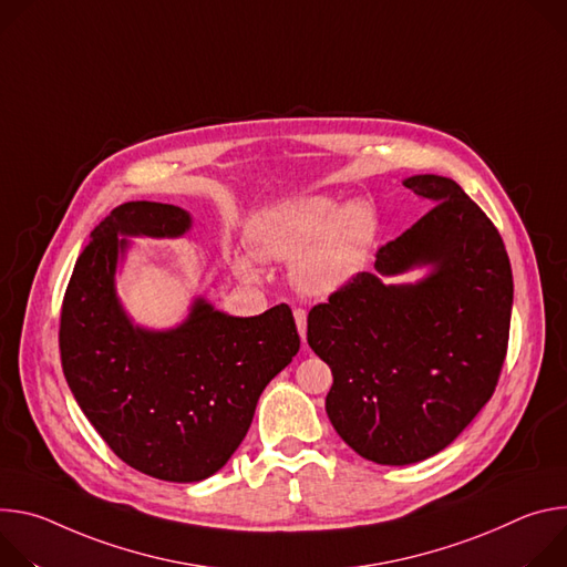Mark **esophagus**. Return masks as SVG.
<instances>
[{
    "label": "esophagus",
    "instance_id": "obj_1",
    "mask_svg": "<svg viewBox=\"0 0 567 567\" xmlns=\"http://www.w3.org/2000/svg\"><path fill=\"white\" fill-rule=\"evenodd\" d=\"M295 322H297L301 342H306V310L303 308H295Z\"/></svg>",
    "mask_w": 567,
    "mask_h": 567
}]
</instances>
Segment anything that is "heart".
I'll return each instance as SVG.
<instances>
[{
  "mask_svg": "<svg viewBox=\"0 0 567 567\" xmlns=\"http://www.w3.org/2000/svg\"><path fill=\"white\" fill-rule=\"evenodd\" d=\"M379 231L375 212L351 200L338 209L329 196H303L261 212L247 227V247L259 261H291L295 286L312 297L344 290L364 270ZM234 270L257 279L259 268L249 255L231 257Z\"/></svg>",
  "mask_w": 567,
  "mask_h": 567,
  "instance_id": "heart-1",
  "label": "heart"
}]
</instances>
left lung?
Returning <instances> with one entry per match:
<instances>
[{
	"label": "left lung",
	"mask_w": 567,
	"mask_h": 567,
	"mask_svg": "<svg viewBox=\"0 0 567 567\" xmlns=\"http://www.w3.org/2000/svg\"><path fill=\"white\" fill-rule=\"evenodd\" d=\"M436 203L375 251L373 272L308 312V344L333 371L327 414L364 460L405 466L453 444L493 396L507 358L514 277L488 216L442 175L403 182ZM416 265V285H383Z\"/></svg>",
	"instance_id": "obj_1"
}]
</instances>
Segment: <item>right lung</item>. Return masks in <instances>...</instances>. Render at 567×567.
<instances>
[{
    "label": "right lung",
    "instance_id": "1",
    "mask_svg": "<svg viewBox=\"0 0 567 567\" xmlns=\"http://www.w3.org/2000/svg\"><path fill=\"white\" fill-rule=\"evenodd\" d=\"M192 216L175 205L125 203L81 251L60 310V360L83 414L112 453L166 482H200L245 439L266 385L299 351L292 310L231 318L196 299L168 331L135 327L114 290L128 238H177Z\"/></svg>",
    "mask_w": 567,
    "mask_h": 567
}]
</instances>
